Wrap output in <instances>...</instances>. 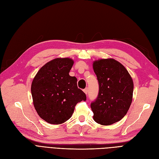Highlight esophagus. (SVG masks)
I'll return each mask as SVG.
<instances>
[{
	"instance_id": "34e87169",
	"label": "esophagus",
	"mask_w": 159,
	"mask_h": 159,
	"mask_svg": "<svg viewBox=\"0 0 159 159\" xmlns=\"http://www.w3.org/2000/svg\"><path fill=\"white\" fill-rule=\"evenodd\" d=\"M88 88H85L84 89V92L87 95V93H88Z\"/></svg>"
}]
</instances>
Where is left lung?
Wrapping results in <instances>:
<instances>
[{"mask_svg": "<svg viewBox=\"0 0 159 159\" xmlns=\"http://www.w3.org/2000/svg\"><path fill=\"white\" fill-rule=\"evenodd\" d=\"M99 90L98 97L91 103L94 121L110 125L123 118L133 100V81L127 69L113 58L93 62Z\"/></svg>", "mask_w": 159, "mask_h": 159, "instance_id": "1", "label": "left lung"}]
</instances>
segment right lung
Here are the masks:
<instances>
[{
  "instance_id": "right-lung-1",
  "label": "right lung",
  "mask_w": 159,
  "mask_h": 159,
  "mask_svg": "<svg viewBox=\"0 0 159 159\" xmlns=\"http://www.w3.org/2000/svg\"><path fill=\"white\" fill-rule=\"evenodd\" d=\"M69 57H57L43 66L31 85L33 104L38 115L50 124H61L71 118L75 105L86 100L78 88L77 78L69 75L74 65Z\"/></svg>"
}]
</instances>
